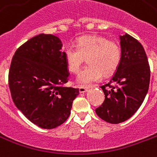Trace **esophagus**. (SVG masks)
<instances>
[{"label": "esophagus", "instance_id": "obj_1", "mask_svg": "<svg viewBox=\"0 0 157 157\" xmlns=\"http://www.w3.org/2000/svg\"><path fill=\"white\" fill-rule=\"evenodd\" d=\"M87 90H88V88H86V87H79V91H80V93H85V92H86Z\"/></svg>", "mask_w": 157, "mask_h": 157}]
</instances>
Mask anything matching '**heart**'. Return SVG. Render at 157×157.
<instances>
[{"instance_id": "heart-1", "label": "heart", "mask_w": 157, "mask_h": 157, "mask_svg": "<svg viewBox=\"0 0 157 157\" xmlns=\"http://www.w3.org/2000/svg\"><path fill=\"white\" fill-rule=\"evenodd\" d=\"M122 57L119 44L100 35L83 36L76 42V48L68 47L64 51V59L71 73L77 74L86 58L88 67L80 72L76 81L88 86L100 81L102 74H113L119 66Z\"/></svg>"}]
</instances>
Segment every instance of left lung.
Wrapping results in <instances>:
<instances>
[{"label": "left lung", "mask_w": 157, "mask_h": 157, "mask_svg": "<svg viewBox=\"0 0 157 157\" xmlns=\"http://www.w3.org/2000/svg\"><path fill=\"white\" fill-rule=\"evenodd\" d=\"M122 57L115 73L101 86L105 101L95 109L101 119L120 124L133 115L145 99L150 83V66L143 47L126 33L120 36Z\"/></svg>", "instance_id": "8db88e82"}]
</instances>
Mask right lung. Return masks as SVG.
<instances>
[{"label": "right lung", "instance_id": "1", "mask_svg": "<svg viewBox=\"0 0 157 157\" xmlns=\"http://www.w3.org/2000/svg\"><path fill=\"white\" fill-rule=\"evenodd\" d=\"M57 36L40 33L16 50L10 67L13 102L37 126L52 129L70 115L79 89L64 86L69 72Z\"/></svg>", "mask_w": 157, "mask_h": 157}]
</instances>
